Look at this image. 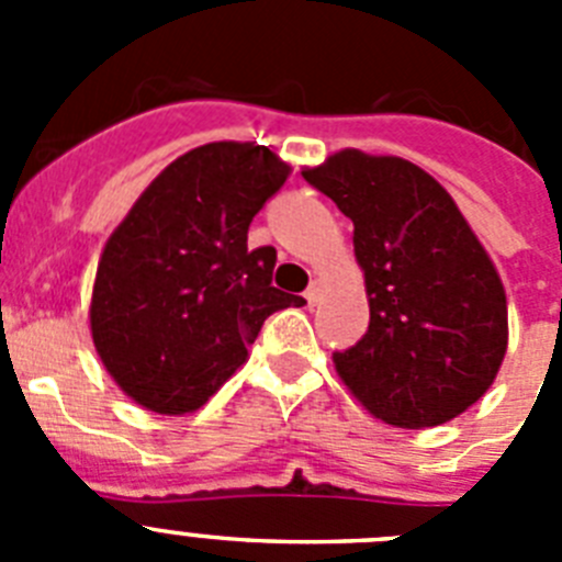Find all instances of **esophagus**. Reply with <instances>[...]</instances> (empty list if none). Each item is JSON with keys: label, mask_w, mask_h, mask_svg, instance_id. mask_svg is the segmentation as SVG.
I'll return each instance as SVG.
<instances>
[{"label": "esophagus", "mask_w": 562, "mask_h": 562, "mask_svg": "<svg viewBox=\"0 0 562 562\" xmlns=\"http://www.w3.org/2000/svg\"><path fill=\"white\" fill-rule=\"evenodd\" d=\"M321 297H324V281H321V278H315V281L310 284V290H306V304L317 306L321 304Z\"/></svg>", "instance_id": "1"}]
</instances>
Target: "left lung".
Masks as SVG:
<instances>
[{"instance_id":"obj_1","label":"left lung","mask_w":562,"mask_h":562,"mask_svg":"<svg viewBox=\"0 0 562 562\" xmlns=\"http://www.w3.org/2000/svg\"><path fill=\"white\" fill-rule=\"evenodd\" d=\"M304 180L355 222L369 331L335 369L362 408L422 430L464 414L490 391L509 342L506 292L459 205L425 168L342 148Z\"/></svg>"}]
</instances>
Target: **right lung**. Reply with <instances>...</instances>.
<instances>
[{
	"instance_id": "add662e5",
	"label": "right lung",
	"mask_w": 562,
	"mask_h": 562,
	"mask_svg": "<svg viewBox=\"0 0 562 562\" xmlns=\"http://www.w3.org/2000/svg\"><path fill=\"white\" fill-rule=\"evenodd\" d=\"M290 171L267 146L205 143L162 168L106 238L89 331L137 405L193 414L245 366L272 312L304 304L272 286V247L247 250L252 216Z\"/></svg>"
}]
</instances>
